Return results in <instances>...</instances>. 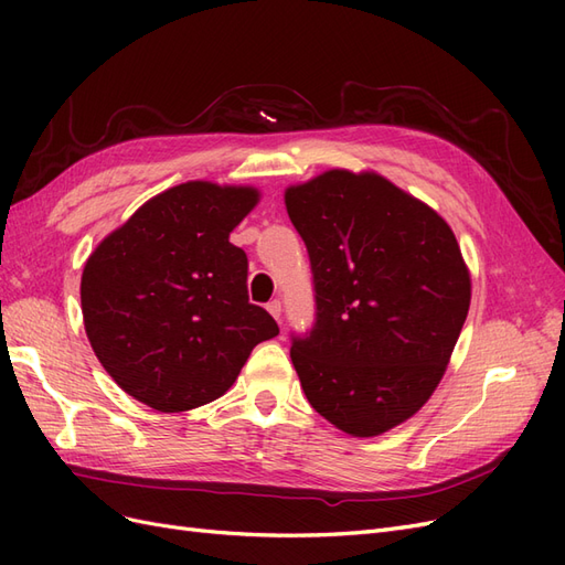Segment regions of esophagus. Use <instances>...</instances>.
<instances>
[{
  "instance_id": "1",
  "label": "esophagus",
  "mask_w": 565,
  "mask_h": 565,
  "mask_svg": "<svg viewBox=\"0 0 565 565\" xmlns=\"http://www.w3.org/2000/svg\"><path fill=\"white\" fill-rule=\"evenodd\" d=\"M266 309H268V313L276 318V320H280V313H282V303L278 301V299H273V301H268L266 303Z\"/></svg>"
}]
</instances>
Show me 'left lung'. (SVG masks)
<instances>
[{"label": "left lung", "mask_w": 565, "mask_h": 565, "mask_svg": "<svg viewBox=\"0 0 565 565\" xmlns=\"http://www.w3.org/2000/svg\"><path fill=\"white\" fill-rule=\"evenodd\" d=\"M318 318L295 339L306 398L339 431L382 436L434 396L467 320L471 273L450 224L386 177L328 169L285 188Z\"/></svg>", "instance_id": "left-lung-1"}]
</instances>
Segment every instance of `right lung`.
Segmentation results:
<instances>
[{"label": "right lung", "mask_w": 565, "mask_h": 565, "mask_svg": "<svg viewBox=\"0 0 565 565\" xmlns=\"http://www.w3.org/2000/svg\"><path fill=\"white\" fill-rule=\"evenodd\" d=\"M256 185L185 181L143 202L82 270L89 344L131 398L158 413L212 403L278 324L247 299V256L228 237Z\"/></svg>", "instance_id": "1"}]
</instances>
